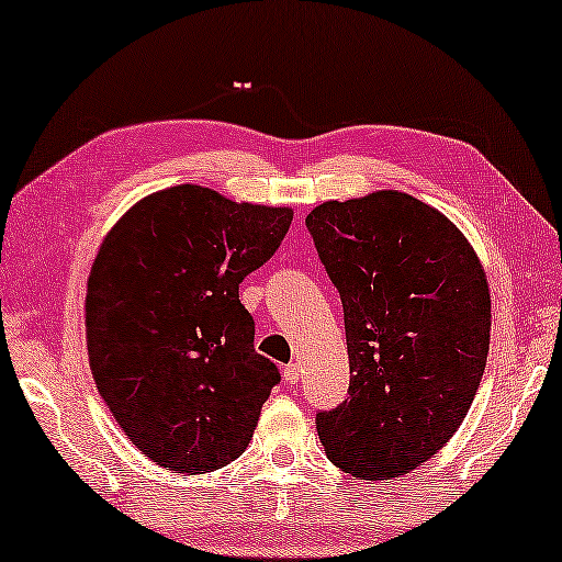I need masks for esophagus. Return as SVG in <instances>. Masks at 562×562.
Wrapping results in <instances>:
<instances>
[{
	"label": "esophagus",
	"mask_w": 562,
	"mask_h": 562,
	"mask_svg": "<svg viewBox=\"0 0 562 562\" xmlns=\"http://www.w3.org/2000/svg\"><path fill=\"white\" fill-rule=\"evenodd\" d=\"M299 379H302V366H299V363H289L286 368H283V381H286V383H296Z\"/></svg>",
	"instance_id": "obj_1"
}]
</instances>
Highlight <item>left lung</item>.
Wrapping results in <instances>:
<instances>
[{"instance_id":"left-lung-1","label":"left lung","mask_w":562,"mask_h":562,"mask_svg":"<svg viewBox=\"0 0 562 562\" xmlns=\"http://www.w3.org/2000/svg\"><path fill=\"white\" fill-rule=\"evenodd\" d=\"M340 291L348 398L317 412L327 458L363 481L425 463L458 432L488 356L491 296L471 243L402 191L325 202L306 214Z\"/></svg>"}]
</instances>
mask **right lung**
<instances>
[{"instance_id": "obj_1", "label": "right lung", "mask_w": 562, "mask_h": 562, "mask_svg": "<svg viewBox=\"0 0 562 562\" xmlns=\"http://www.w3.org/2000/svg\"><path fill=\"white\" fill-rule=\"evenodd\" d=\"M291 217L183 183L145 196L104 237L87 283L89 366L153 463L210 473L248 448L281 373L256 352L240 283Z\"/></svg>"}]
</instances>
